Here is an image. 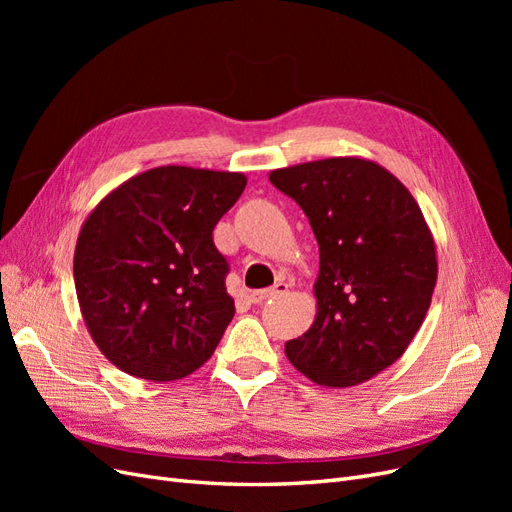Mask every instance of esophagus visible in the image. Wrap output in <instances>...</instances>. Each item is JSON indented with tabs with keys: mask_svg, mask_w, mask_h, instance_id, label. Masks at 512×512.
<instances>
[{
	"mask_svg": "<svg viewBox=\"0 0 512 512\" xmlns=\"http://www.w3.org/2000/svg\"><path fill=\"white\" fill-rule=\"evenodd\" d=\"M286 292H288V284H284V282H277V284H275V286H271V288L252 292V294H250V299H252V303H265V301H269V299L282 297V294H286Z\"/></svg>",
	"mask_w": 512,
	"mask_h": 512,
	"instance_id": "34e87169",
	"label": "esophagus"
}]
</instances>
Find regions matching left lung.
Segmentation results:
<instances>
[{
	"label": "left lung",
	"mask_w": 512,
	"mask_h": 512,
	"mask_svg": "<svg viewBox=\"0 0 512 512\" xmlns=\"http://www.w3.org/2000/svg\"><path fill=\"white\" fill-rule=\"evenodd\" d=\"M297 200L318 241L316 318L286 342L305 378L346 389L378 376L421 329L438 280L436 241L414 196L365 158H327L269 173Z\"/></svg>",
	"instance_id": "1"
}]
</instances>
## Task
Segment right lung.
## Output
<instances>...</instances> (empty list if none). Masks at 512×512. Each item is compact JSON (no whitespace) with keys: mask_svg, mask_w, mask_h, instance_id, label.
I'll return each mask as SVG.
<instances>
[{"mask_svg":"<svg viewBox=\"0 0 512 512\" xmlns=\"http://www.w3.org/2000/svg\"><path fill=\"white\" fill-rule=\"evenodd\" d=\"M247 177L158 166L87 215L74 250L76 299L100 352L126 374L173 382L205 365L235 316L213 228Z\"/></svg>","mask_w":512,"mask_h":512,"instance_id":"right-lung-1","label":"right lung"}]
</instances>
